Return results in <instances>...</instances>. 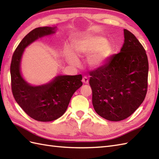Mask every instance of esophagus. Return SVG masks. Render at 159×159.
Here are the masks:
<instances>
[{
    "mask_svg": "<svg viewBox=\"0 0 159 159\" xmlns=\"http://www.w3.org/2000/svg\"><path fill=\"white\" fill-rule=\"evenodd\" d=\"M82 81H83V83L87 84V83H89V78L87 77V76H83Z\"/></svg>",
    "mask_w": 159,
    "mask_h": 159,
    "instance_id": "1",
    "label": "esophagus"
}]
</instances>
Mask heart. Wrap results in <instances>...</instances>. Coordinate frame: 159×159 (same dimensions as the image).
<instances>
[{"label":"heart","mask_w":159,"mask_h":159,"mask_svg":"<svg viewBox=\"0 0 159 159\" xmlns=\"http://www.w3.org/2000/svg\"><path fill=\"white\" fill-rule=\"evenodd\" d=\"M92 53L89 64L93 67H100L111 55L112 47L102 36H85L74 42L73 52L70 49L66 50V57L70 64L77 66L79 65L77 57H83Z\"/></svg>","instance_id":"obj_1"}]
</instances>
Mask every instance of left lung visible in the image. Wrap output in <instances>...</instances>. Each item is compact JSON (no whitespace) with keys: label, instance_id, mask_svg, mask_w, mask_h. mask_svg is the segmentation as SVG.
<instances>
[{"label":"left lung","instance_id":"obj_1","mask_svg":"<svg viewBox=\"0 0 159 159\" xmlns=\"http://www.w3.org/2000/svg\"><path fill=\"white\" fill-rule=\"evenodd\" d=\"M124 33L120 52L89 73L94 109L100 116L113 121L130 116L143 102L148 90L146 50L133 33L126 29Z\"/></svg>","mask_w":159,"mask_h":159}]
</instances>
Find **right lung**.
I'll list each match as a JSON object with an SVG mask.
<instances>
[{"label":"right lung","instance_id":"obj_1","mask_svg":"<svg viewBox=\"0 0 159 159\" xmlns=\"http://www.w3.org/2000/svg\"><path fill=\"white\" fill-rule=\"evenodd\" d=\"M55 29L43 26L29 32L17 46L10 66L13 97L29 117L39 121H51L62 116L74 93L83 85L81 74L59 76L48 84L37 87L22 79L20 63L24 50L36 39L53 34Z\"/></svg>","mask_w":159,"mask_h":159}]
</instances>
